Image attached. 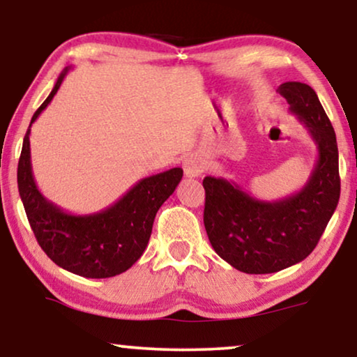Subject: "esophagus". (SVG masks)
I'll return each instance as SVG.
<instances>
[{"label": "esophagus", "mask_w": 357, "mask_h": 357, "mask_svg": "<svg viewBox=\"0 0 357 357\" xmlns=\"http://www.w3.org/2000/svg\"><path fill=\"white\" fill-rule=\"evenodd\" d=\"M183 165H185V174H187V177H199L204 169L202 159L195 158V155L185 160Z\"/></svg>", "instance_id": "obj_1"}]
</instances>
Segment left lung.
<instances>
[{
	"instance_id": "8db88e82",
	"label": "left lung",
	"mask_w": 357,
	"mask_h": 357,
	"mask_svg": "<svg viewBox=\"0 0 357 357\" xmlns=\"http://www.w3.org/2000/svg\"><path fill=\"white\" fill-rule=\"evenodd\" d=\"M315 141L319 158L299 192L261 202L226 178L204 177V229L214 252L248 275L276 273L312 253L340 199L336 135L319 97L304 82L278 87Z\"/></svg>"
}]
</instances>
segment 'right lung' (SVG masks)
Instances as JSON below:
<instances>
[{
    "mask_svg": "<svg viewBox=\"0 0 357 357\" xmlns=\"http://www.w3.org/2000/svg\"><path fill=\"white\" fill-rule=\"evenodd\" d=\"M68 73L61 71L50 96L33 114L31 125L47 109ZM31 125L24 136L17 165V187L38 245L63 270L84 278H112L135 265L148 247L155 213L182 180L174 167L141 178L119 202L92 214H71L38 192L31 164Z\"/></svg>",
    "mask_w": 357,
    "mask_h": 357,
    "instance_id": "1",
    "label": "right lung"
}]
</instances>
